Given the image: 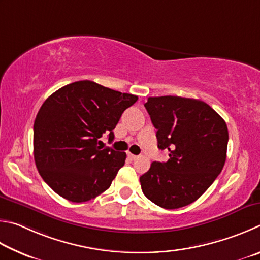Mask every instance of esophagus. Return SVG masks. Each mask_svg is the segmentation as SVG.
Masks as SVG:
<instances>
[{
	"label": "esophagus",
	"mask_w": 260,
	"mask_h": 260,
	"mask_svg": "<svg viewBox=\"0 0 260 260\" xmlns=\"http://www.w3.org/2000/svg\"><path fill=\"white\" fill-rule=\"evenodd\" d=\"M127 157L131 158V160H137L138 158L137 155H134V154H131V153H127Z\"/></svg>",
	"instance_id": "1"
}]
</instances>
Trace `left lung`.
<instances>
[{"label": "left lung", "instance_id": "1", "mask_svg": "<svg viewBox=\"0 0 260 260\" xmlns=\"http://www.w3.org/2000/svg\"><path fill=\"white\" fill-rule=\"evenodd\" d=\"M167 162H153L140 177L143 193L156 206L178 209L201 197L226 161V122L202 100L162 95L145 104Z\"/></svg>", "mask_w": 260, "mask_h": 260}]
</instances>
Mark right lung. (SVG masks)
<instances>
[{
  "label": "right lung",
  "instance_id": "1",
  "mask_svg": "<svg viewBox=\"0 0 260 260\" xmlns=\"http://www.w3.org/2000/svg\"><path fill=\"white\" fill-rule=\"evenodd\" d=\"M138 97L84 80L62 86L45 100L34 122V160L58 195L85 202L109 188L126 154L100 145L113 140L117 122Z\"/></svg>",
  "mask_w": 260,
  "mask_h": 260
}]
</instances>
